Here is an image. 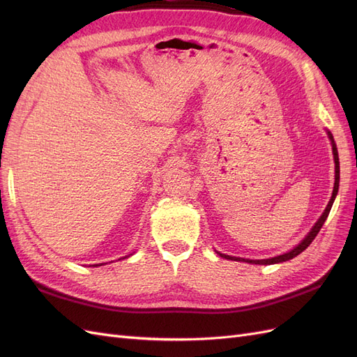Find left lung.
I'll use <instances>...</instances> for the list:
<instances>
[{
	"instance_id": "8db88e82",
	"label": "left lung",
	"mask_w": 357,
	"mask_h": 357,
	"mask_svg": "<svg viewBox=\"0 0 357 357\" xmlns=\"http://www.w3.org/2000/svg\"><path fill=\"white\" fill-rule=\"evenodd\" d=\"M328 137L331 139V144H332V152H333V160H335V185H333V192H332V197H331V201L328 204V207L325 208V211H323V214L320 215V219L316 222V225L312 226V229L308 232V235L305 236L304 240H302L296 247L291 248L290 252L284 253V255H280V256H275V257H269V259H257V261H255V259H243V257H235V256H228V255H223V253H219L222 257L225 259H229V261H240V262H247V264H255V265H273V264H280V262H286V261H290V259L296 257L299 253H302L305 250V248L312 243V240L316 238L319 231L321 229L323 223L326 222L328 215H329V211L332 208V204L335 201V197H337L338 193V186H340V158H338V150H337V144H335L333 142V137L332 134L328 131Z\"/></svg>"
}]
</instances>
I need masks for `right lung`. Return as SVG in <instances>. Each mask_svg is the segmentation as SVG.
Here are the masks:
<instances>
[{"instance_id": "right-lung-1", "label": "right lung", "mask_w": 357, "mask_h": 357, "mask_svg": "<svg viewBox=\"0 0 357 357\" xmlns=\"http://www.w3.org/2000/svg\"><path fill=\"white\" fill-rule=\"evenodd\" d=\"M125 257H128V256H125ZM125 257H122V259H125ZM93 266H98V265H93Z\"/></svg>"}]
</instances>
